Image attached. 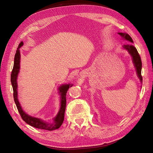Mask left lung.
I'll return each instance as SVG.
<instances>
[{
    "label": "left lung",
    "instance_id": "8db88e82",
    "mask_svg": "<svg viewBox=\"0 0 153 153\" xmlns=\"http://www.w3.org/2000/svg\"><path fill=\"white\" fill-rule=\"evenodd\" d=\"M118 34L121 36L122 38L124 39L127 40L130 43H133L132 38L129 34L126 33H123V32H119ZM123 48L126 50L131 55L133 59V62L134 64V66L135 67L137 76L139 78L141 82H142V76L141 75V71H142V61L140 55L138 54V51L137 48L134 47L131 43H128L126 45H123Z\"/></svg>",
    "mask_w": 153,
    "mask_h": 153
}]
</instances>
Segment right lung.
I'll use <instances>...</instances> for the list:
<instances>
[{"label": "right lung", "mask_w": 153, "mask_h": 153, "mask_svg": "<svg viewBox=\"0 0 153 153\" xmlns=\"http://www.w3.org/2000/svg\"><path fill=\"white\" fill-rule=\"evenodd\" d=\"M24 43L22 42L18 45V47L15 55V60H14V66L11 74V82L13 89V98L16 103L17 109L19 112L22 119L27 123L36 128L45 129L48 131H52L58 129L61 126L64 119V112H65L66 106V93L69 87H71L72 84H64L59 87V93L61 96V107L57 115L53 119V123H49L45 122L41 119L32 117L30 115L26 114L22 110V106L18 100V84H17V77L18 73L20 71V48L22 47Z\"/></svg>", "instance_id": "obj_1"}]
</instances>
